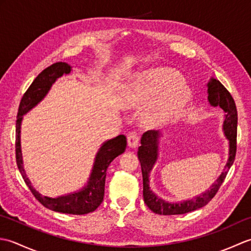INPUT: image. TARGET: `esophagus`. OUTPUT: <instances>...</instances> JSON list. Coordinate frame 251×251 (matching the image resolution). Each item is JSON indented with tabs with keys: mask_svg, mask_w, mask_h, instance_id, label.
I'll use <instances>...</instances> for the list:
<instances>
[{
	"mask_svg": "<svg viewBox=\"0 0 251 251\" xmlns=\"http://www.w3.org/2000/svg\"><path fill=\"white\" fill-rule=\"evenodd\" d=\"M139 139H140V136L136 131H131L127 135V142H128V146L130 148H136L138 142H139Z\"/></svg>",
	"mask_w": 251,
	"mask_h": 251,
	"instance_id": "1",
	"label": "esophagus"
}]
</instances>
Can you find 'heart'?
Masks as SVG:
<instances>
[{"instance_id":"1","label":"heart","mask_w":251,"mask_h":251,"mask_svg":"<svg viewBox=\"0 0 251 251\" xmlns=\"http://www.w3.org/2000/svg\"><path fill=\"white\" fill-rule=\"evenodd\" d=\"M157 97L152 120H161L182 108L190 98V90L177 73L162 69L140 74L128 87L132 102L149 103Z\"/></svg>"}]
</instances>
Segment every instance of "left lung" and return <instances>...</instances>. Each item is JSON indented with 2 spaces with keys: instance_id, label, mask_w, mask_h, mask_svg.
Here are the masks:
<instances>
[{
  "instance_id": "1",
  "label": "left lung",
  "mask_w": 251,
  "mask_h": 251,
  "mask_svg": "<svg viewBox=\"0 0 251 251\" xmlns=\"http://www.w3.org/2000/svg\"><path fill=\"white\" fill-rule=\"evenodd\" d=\"M208 100L211 105H219L221 109L226 112V121H225V132L227 139L230 140V157L226 166L225 173L218 178L217 182L211 186L205 193L195 197L194 200L185 201L183 202H168L162 199H159L149 186V173L155 163L157 157V139L158 131L148 130L142 135L141 146L138 148V158L141 164L142 172V180H143V200L146 205L150 209L157 215L163 216H172V215H183L188 214L193 210L207 205L215 195L219 191L221 184L225 181L228 169L232 166V164L235 159L236 155V138H237V110L236 104L234 101L230 92L223 86L216 78H211V81L208 83Z\"/></svg>"
}]
</instances>
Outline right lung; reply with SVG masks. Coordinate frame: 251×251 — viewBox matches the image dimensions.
<instances>
[{
    "label": "right lung",
    "instance_id": "1",
    "mask_svg": "<svg viewBox=\"0 0 251 251\" xmlns=\"http://www.w3.org/2000/svg\"><path fill=\"white\" fill-rule=\"evenodd\" d=\"M70 71L71 68L66 62L59 61L52 63L50 67L44 69L34 78V81L32 82L29 88L24 94L23 98L20 100L17 120H16V163H17L18 169L21 176H23L25 184L28 185V188L35 199L44 207L49 208V209L52 211L62 212V214L85 215L95 211L102 202L104 196L106 169H108L109 165L116 156H119L120 154L126 150V137L124 135L117 136L114 139L106 141L100 148L97 156H96L93 173L92 176H90L89 182L86 188H84V190L77 192V193L60 196L57 197V199L42 196L33 189V186L31 185L29 179L26 178L23 168V157H21L20 150V123L21 120H23V115L45 97V95L50 90L52 83H55L58 77H60L62 74L70 73Z\"/></svg>",
    "mask_w": 251,
    "mask_h": 251
}]
</instances>
